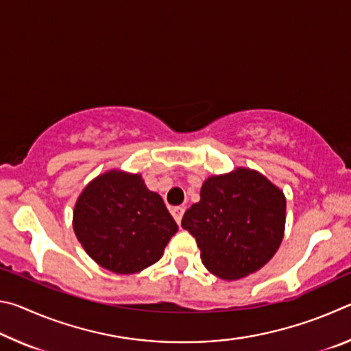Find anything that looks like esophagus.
<instances>
[{
	"mask_svg": "<svg viewBox=\"0 0 351 351\" xmlns=\"http://www.w3.org/2000/svg\"><path fill=\"white\" fill-rule=\"evenodd\" d=\"M184 207H175L173 210H171V215H173V218H175V221L180 224L181 223V219H182V215H184Z\"/></svg>",
	"mask_w": 351,
	"mask_h": 351,
	"instance_id": "obj_1",
	"label": "esophagus"
}]
</instances>
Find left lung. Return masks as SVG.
I'll return each instance as SVG.
<instances>
[{"instance_id":"8db88e82","label":"left lung","mask_w":351,"mask_h":351,"mask_svg":"<svg viewBox=\"0 0 351 351\" xmlns=\"http://www.w3.org/2000/svg\"><path fill=\"white\" fill-rule=\"evenodd\" d=\"M199 197L181 226L195 237L212 274L237 280L274 257L285 232L287 199L268 178L239 167L207 178Z\"/></svg>"}]
</instances>
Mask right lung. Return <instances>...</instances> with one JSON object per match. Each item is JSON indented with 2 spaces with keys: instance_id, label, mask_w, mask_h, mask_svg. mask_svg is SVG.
<instances>
[{
  "instance_id": "obj_1",
  "label": "right lung",
  "mask_w": 351,
  "mask_h": 351,
  "mask_svg": "<svg viewBox=\"0 0 351 351\" xmlns=\"http://www.w3.org/2000/svg\"><path fill=\"white\" fill-rule=\"evenodd\" d=\"M77 240L102 268L134 274L162 257L178 224L142 176L122 170L99 175L74 206Z\"/></svg>"
}]
</instances>
